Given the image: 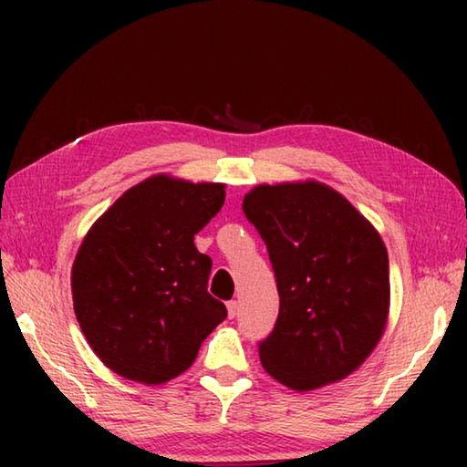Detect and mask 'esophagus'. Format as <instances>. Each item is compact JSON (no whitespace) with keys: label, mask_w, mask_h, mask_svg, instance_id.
<instances>
[{"label":"esophagus","mask_w":467,"mask_h":467,"mask_svg":"<svg viewBox=\"0 0 467 467\" xmlns=\"http://www.w3.org/2000/svg\"><path fill=\"white\" fill-rule=\"evenodd\" d=\"M226 309H228V317L234 319L236 315H239V303H236V300H231V303L226 305Z\"/></svg>","instance_id":"1"}]
</instances>
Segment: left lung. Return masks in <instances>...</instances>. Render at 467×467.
I'll use <instances>...</instances> for the list:
<instances>
[{
  "label": "left lung",
  "mask_w": 467,
  "mask_h": 467,
  "mask_svg": "<svg viewBox=\"0 0 467 467\" xmlns=\"http://www.w3.org/2000/svg\"><path fill=\"white\" fill-rule=\"evenodd\" d=\"M243 212L262 236L280 311L259 358L275 381L306 391L362 365L389 311V259L354 205L321 183L259 185Z\"/></svg>",
  "instance_id": "1"
}]
</instances>
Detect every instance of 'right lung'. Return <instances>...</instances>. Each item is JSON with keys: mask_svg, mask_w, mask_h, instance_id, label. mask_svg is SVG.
Wrapping results in <instances>:
<instances>
[{"mask_svg": "<svg viewBox=\"0 0 467 467\" xmlns=\"http://www.w3.org/2000/svg\"><path fill=\"white\" fill-rule=\"evenodd\" d=\"M224 185L164 175L131 187L78 251L74 311L94 354L146 385L193 365L226 306L208 292L212 259L193 236L224 203Z\"/></svg>", "mask_w": 467, "mask_h": 467, "instance_id": "1", "label": "right lung"}]
</instances>
